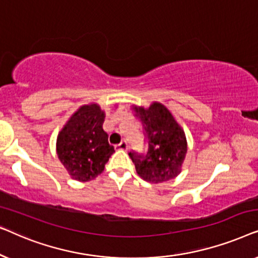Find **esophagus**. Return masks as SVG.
Instances as JSON below:
<instances>
[{"mask_svg": "<svg viewBox=\"0 0 258 258\" xmlns=\"http://www.w3.org/2000/svg\"><path fill=\"white\" fill-rule=\"evenodd\" d=\"M115 148L118 150H126L128 149V143H126V141H122V142L116 144Z\"/></svg>", "mask_w": 258, "mask_h": 258, "instance_id": "esophagus-1", "label": "esophagus"}]
</instances>
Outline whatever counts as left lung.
<instances>
[{"label":"left lung","mask_w":258,"mask_h":258,"mask_svg":"<svg viewBox=\"0 0 258 258\" xmlns=\"http://www.w3.org/2000/svg\"><path fill=\"white\" fill-rule=\"evenodd\" d=\"M135 111L148 143L143 153L129 151L137 174L151 183L175 178L186 154L184 132L163 104L153 103L148 109L135 107Z\"/></svg>","instance_id":"1"}]
</instances>
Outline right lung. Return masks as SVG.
Masks as SVG:
<instances>
[{"label": "right lung", "instance_id": "obj_1", "mask_svg": "<svg viewBox=\"0 0 258 258\" xmlns=\"http://www.w3.org/2000/svg\"><path fill=\"white\" fill-rule=\"evenodd\" d=\"M104 118V111L97 104L83 105L58 134L57 156L74 179H94L115 153L102 128Z\"/></svg>", "mask_w": 258, "mask_h": 258}]
</instances>
